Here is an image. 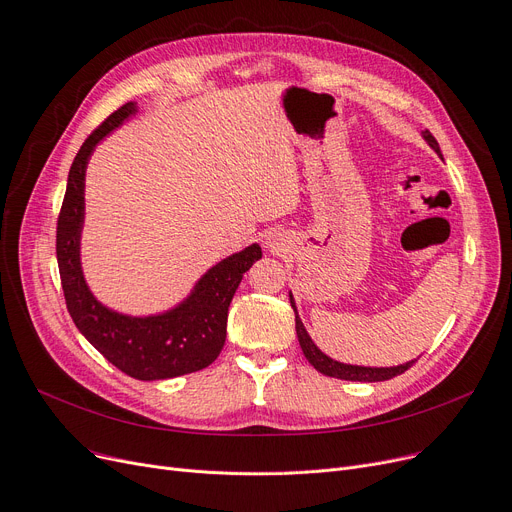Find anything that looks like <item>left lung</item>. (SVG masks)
Wrapping results in <instances>:
<instances>
[{
	"instance_id": "obj_1",
	"label": "left lung",
	"mask_w": 512,
	"mask_h": 512,
	"mask_svg": "<svg viewBox=\"0 0 512 512\" xmlns=\"http://www.w3.org/2000/svg\"><path fill=\"white\" fill-rule=\"evenodd\" d=\"M424 138L428 140V144L436 150V153L440 155V146L436 142V138L426 130L422 132ZM442 157V155H440ZM289 302H291V308L295 312V330H297V339H299V345H302V351L306 355L308 362L324 376H330V378H341V380H353V382H382V380H390L395 378L403 372H407L413 362H407V364H401V366H393V368H364V366H349V364H341V362H335V359H330L328 355H324L316 345L314 341L310 339L308 330L304 328L302 320H299L297 316V310H295V302H293V295L289 293Z\"/></svg>"
}]
</instances>
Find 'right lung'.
I'll list each match as a JSON object with an SVG mask.
<instances>
[{
	"label": "right lung",
	"instance_id": "right-lung-1",
	"mask_svg": "<svg viewBox=\"0 0 512 512\" xmlns=\"http://www.w3.org/2000/svg\"><path fill=\"white\" fill-rule=\"evenodd\" d=\"M132 113H136V103L122 105L80 146L57 217L55 252L68 312L86 341L117 370L136 380H165L198 372L219 357L235 289L246 270L262 258V250L252 244L221 260L196 283L188 299L159 316H126L97 302L80 268L84 173L95 146Z\"/></svg>",
	"mask_w": 512,
	"mask_h": 512
}]
</instances>
